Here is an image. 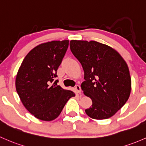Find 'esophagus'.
I'll list each match as a JSON object with an SVG mask.
<instances>
[{
  "label": "esophagus",
  "instance_id": "esophagus-1",
  "mask_svg": "<svg viewBox=\"0 0 146 146\" xmlns=\"http://www.w3.org/2000/svg\"><path fill=\"white\" fill-rule=\"evenodd\" d=\"M75 89H76V91H77L78 93H79V94L81 93V87H80V86L78 85H76V87H75Z\"/></svg>",
  "mask_w": 146,
  "mask_h": 146
}]
</instances>
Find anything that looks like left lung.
Returning a JSON list of instances; mask_svg holds the SVG:
<instances>
[{"instance_id": "obj_1", "label": "left lung", "mask_w": 146, "mask_h": 146, "mask_svg": "<svg viewBox=\"0 0 146 146\" xmlns=\"http://www.w3.org/2000/svg\"><path fill=\"white\" fill-rule=\"evenodd\" d=\"M70 48L84 70L81 88L92 101L86 114L94 119L114 115L131 93V80L126 61L115 50L96 41L72 40Z\"/></svg>"}]
</instances>
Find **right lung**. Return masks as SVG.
Masks as SVG:
<instances>
[{
    "instance_id": "obj_1",
    "label": "right lung",
    "mask_w": 146,
    "mask_h": 146,
    "mask_svg": "<svg viewBox=\"0 0 146 146\" xmlns=\"http://www.w3.org/2000/svg\"><path fill=\"white\" fill-rule=\"evenodd\" d=\"M69 40H53L32 49L23 60L15 80L16 90L27 110L38 119L52 121L75 93L57 85L56 70Z\"/></svg>"
}]
</instances>
